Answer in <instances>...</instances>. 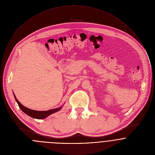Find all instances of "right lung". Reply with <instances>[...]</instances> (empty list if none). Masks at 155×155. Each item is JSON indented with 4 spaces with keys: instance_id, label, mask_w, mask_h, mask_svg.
Here are the masks:
<instances>
[{
    "instance_id": "add662e5",
    "label": "right lung",
    "mask_w": 155,
    "mask_h": 155,
    "mask_svg": "<svg viewBox=\"0 0 155 155\" xmlns=\"http://www.w3.org/2000/svg\"><path fill=\"white\" fill-rule=\"evenodd\" d=\"M15 98V100L17 102L20 108L21 109V110L24 112L25 114H27V115H28L29 116L33 117V118H36V119H44L45 117H46L47 116H49L50 114L57 112L58 111L61 110V109L62 108V107L57 108V109H51L49 110L48 111H36L33 110L31 109H30L28 108H27L26 107L22 105L19 101L16 98L15 96L14 95Z\"/></svg>"
}]
</instances>
